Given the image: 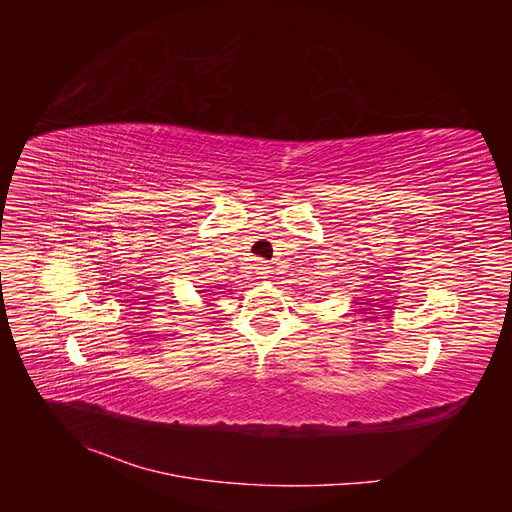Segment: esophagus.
Wrapping results in <instances>:
<instances>
[{
	"instance_id": "esophagus-1",
	"label": "esophagus",
	"mask_w": 512,
	"mask_h": 512,
	"mask_svg": "<svg viewBox=\"0 0 512 512\" xmlns=\"http://www.w3.org/2000/svg\"><path fill=\"white\" fill-rule=\"evenodd\" d=\"M256 273H258L260 277H269V273H271V267L267 265L265 260H258V262H256Z\"/></svg>"
}]
</instances>
